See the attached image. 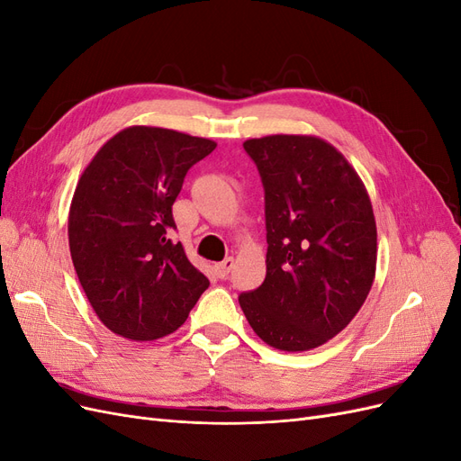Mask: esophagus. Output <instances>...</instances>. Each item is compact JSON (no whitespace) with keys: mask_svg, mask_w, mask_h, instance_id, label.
<instances>
[{"mask_svg":"<svg viewBox=\"0 0 461 461\" xmlns=\"http://www.w3.org/2000/svg\"><path fill=\"white\" fill-rule=\"evenodd\" d=\"M232 267H234V259H232V258H227L225 261H221V263L215 265V273H217L219 278H225V276L230 273Z\"/></svg>","mask_w":461,"mask_h":461,"instance_id":"34e87169","label":"esophagus"}]
</instances>
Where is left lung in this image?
Returning <instances> with one entry per match:
<instances>
[{"instance_id": "obj_1", "label": "left lung", "mask_w": 461, "mask_h": 461, "mask_svg": "<svg viewBox=\"0 0 461 461\" xmlns=\"http://www.w3.org/2000/svg\"><path fill=\"white\" fill-rule=\"evenodd\" d=\"M265 190L267 275L239 296L258 337L308 352L344 330L375 281L376 225L366 185L323 138L273 134L244 142Z\"/></svg>"}]
</instances>
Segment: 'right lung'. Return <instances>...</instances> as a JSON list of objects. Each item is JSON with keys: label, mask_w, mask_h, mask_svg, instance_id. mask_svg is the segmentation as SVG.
Returning a JSON list of instances; mask_svg holds the SVG:
<instances>
[{"label": "right lung", "mask_w": 461, "mask_h": 461, "mask_svg": "<svg viewBox=\"0 0 461 461\" xmlns=\"http://www.w3.org/2000/svg\"><path fill=\"white\" fill-rule=\"evenodd\" d=\"M207 138L136 124L97 149L68 209V248L102 323L148 342L185 323L209 286L169 234L185 176L215 149Z\"/></svg>", "instance_id": "1"}]
</instances>
